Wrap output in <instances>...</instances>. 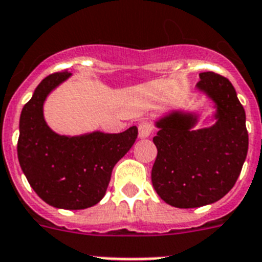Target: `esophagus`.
<instances>
[{
  "instance_id": "1",
  "label": "esophagus",
  "mask_w": 262,
  "mask_h": 262,
  "mask_svg": "<svg viewBox=\"0 0 262 262\" xmlns=\"http://www.w3.org/2000/svg\"><path fill=\"white\" fill-rule=\"evenodd\" d=\"M153 133V125L150 121L144 120L138 124V136L140 138H146Z\"/></svg>"
}]
</instances>
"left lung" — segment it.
I'll return each mask as SVG.
<instances>
[{"label":"left lung","mask_w":262,"mask_h":262,"mask_svg":"<svg viewBox=\"0 0 262 262\" xmlns=\"http://www.w3.org/2000/svg\"><path fill=\"white\" fill-rule=\"evenodd\" d=\"M195 90L213 104L210 126L197 129L200 113L185 107L155 121L151 184L166 204L182 209L223 199L238 179L249 145L245 111L230 81L205 72Z\"/></svg>","instance_id":"8db88e82"}]
</instances>
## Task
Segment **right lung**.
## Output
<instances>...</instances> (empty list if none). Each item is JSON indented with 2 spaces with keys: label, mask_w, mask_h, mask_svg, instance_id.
I'll return each instance as SVG.
<instances>
[{
  "label": "right lung",
  "mask_w": 262,
  "mask_h": 262,
  "mask_svg": "<svg viewBox=\"0 0 262 262\" xmlns=\"http://www.w3.org/2000/svg\"><path fill=\"white\" fill-rule=\"evenodd\" d=\"M72 77L54 73L39 82L19 116L17 155L26 180L41 200L58 209H86L102 200L114 165L136 142L138 129L122 133L93 130L77 136L56 133L43 116L53 90Z\"/></svg>",
  "instance_id": "obj_1"
}]
</instances>
